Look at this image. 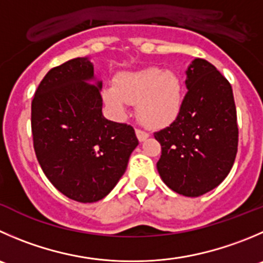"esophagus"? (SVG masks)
<instances>
[{"label":"esophagus","instance_id":"obj_1","mask_svg":"<svg viewBox=\"0 0 263 263\" xmlns=\"http://www.w3.org/2000/svg\"><path fill=\"white\" fill-rule=\"evenodd\" d=\"M136 136H137V139H139V141L142 142V141H145L147 137H149V135H147L146 132L141 131V129H136Z\"/></svg>","mask_w":263,"mask_h":263}]
</instances>
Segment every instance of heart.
Instances as JSON below:
<instances>
[{
    "mask_svg": "<svg viewBox=\"0 0 263 263\" xmlns=\"http://www.w3.org/2000/svg\"><path fill=\"white\" fill-rule=\"evenodd\" d=\"M104 100L118 117L126 114L127 104L137 103L140 122L147 128H163L182 110V81L175 72L158 67L126 72L116 78V87L104 91Z\"/></svg>",
    "mask_w": 263,
    "mask_h": 263,
    "instance_id": "1",
    "label": "heart"
}]
</instances>
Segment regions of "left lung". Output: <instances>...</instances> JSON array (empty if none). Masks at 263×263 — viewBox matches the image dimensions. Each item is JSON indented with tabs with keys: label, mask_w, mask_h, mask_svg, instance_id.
I'll return each mask as SVG.
<instances>
[{
	"label": "left lung",
	"mask_w": 263,
	"mask_h": 263,
	"mask_svg": "<svg viewBox=\"0 0 263 263\" xmlns=\"http://www.w3.org/2000/svg\"><path fill=\"white\" fill-rule=\"evenodd\" d=\"M182 110L154 137L162 146L157 163L163 182L185 196H200L230 173L238 152V122L233 88L204 59L186 69Z\"/></svg>",
	"instance_id": "1"
}]
</instances>
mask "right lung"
Wrapping results in <instances>:
<instances>
[{
	"instance_id": "obj_1",
	"label": "right lung",
	"mask_w": 263,
	"mask_h": 263,
	"mask_svg": "<svg viewBox=\"0 0 263 263\" xmlns=\"http://www.w3.org/2000/svg\"><path fill=\"white\" fill-rule=\"evenodd\" d=\"M101 87L90 59L76 58L52 68L32 101L38 163L60 193L81 203L105 198L139 145L131 126L103 116Z\"/></svg>"
}]
</instances>
